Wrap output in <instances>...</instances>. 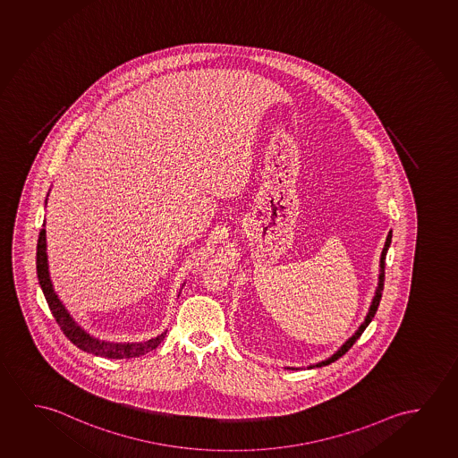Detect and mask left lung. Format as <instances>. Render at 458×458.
I'll return each instance as SVG.
<instances>
[{
    "instance_id": "1",
    "label": "left lung",
    "mask_w": 458,
    "mask_h": 458,
    "mask_svg": "<svg viewBox=\"0 0 458 458\" xmlns=\"http://www.w3.org/2000/svg\"><path fill=\"white\" fill-rule=\"evenodd\" d=\"M390 242H392V232L388 233L387 241H386V246H384V250H382V255H380V275H379V287L376 290V295H374L373 304H371V308H369V312H368V316H366L365 322L360 325L359 330L357 333L353 335L352 338L347 339L345 341V344H343V347L339 349L338 352L335 353V355H331L330 359L325 360V361H320V363H317L316 366H325L330 365L333 361H336V360L341 359L343 355H344L353 344H355V341L361 336V333L365 331L366 327L371 324V320H373V317L376 316V310L379 308L380 298H382V290H384V281H386V255H387L388 247H390Z\"/></svg>"
}]
</instances>
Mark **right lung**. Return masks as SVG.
<instances>
[{
  "instance_id": "obj_1",
  "label": "right lung",
  "mask_w": 458,
  "mask_h": 458,
  "mask_svg": "<svg viewBox=\"0 0 458 458\" xmlns=\"http://www.w3.org/2000/svg\"><path fill=\"white\" fill-rule=\"evenodd\" d=\"M36 273H38L39 285H41L44 296H46V301L49 304L50 312L55 317L56 324L60 327V330L64 331V336L70 339L72 344L78 345L81 351L98 355V357H105V359H133V357H140V355L154 351L155 347L165 339L166 333H162L160 336L148 339V341H144V343H125V344H122V343H105V341L92 338L89 333H85L71 318L68 310H64V304L58 300V296H56L54 287H52L49 271H47L46 230L44 228H41V232H39L38 247H36Z\"/></svg>"
}]
</instances>
